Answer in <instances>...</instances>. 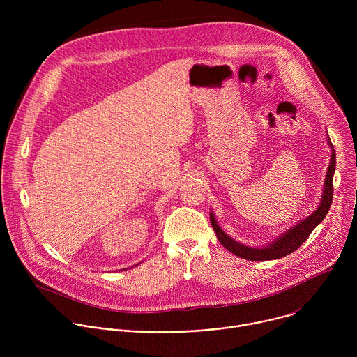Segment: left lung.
<instances>
[{"label":"left lung","instance_id":"left-lung-1","mask_svg":"<svg viewBox=\"0 0 357 357\" xmlns=\"http://www.w3.org/2000/svg\"><path fill=\"white\" fill-rule=\"evenodd\" d=\"M329 144H331V148L333 152H332L331 164H329L326 178H325V189H324V195H322V202H321L319 208L311 216L303 219L296 226L291 227L281 237L274 240L270 245L263 247V248H254V247L243 245L241 243L229 237L219 227L213 213H211L212 227L216 231V236H218L219 241L222 243V245L225 248H227L230 252L236 254V256H238L244 260H250V261L277 260V259L285 257V256H288V254L298 250L299 245H302L303 241L310 237V234L314 231V229L325 219V216L328 215L331 205H332V197H333V183L332 182H333V174H335V168H336V155H335V149H333V145L331 141H329Z\"/></svg>","mask_w":357,"mask_h":357}]
</instances>
